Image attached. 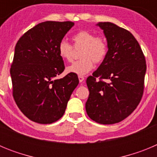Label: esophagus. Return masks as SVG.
Listing matches in <instances>:
<instances>
[{
    "label": "esophagus",
    "mask_w": 157,
    "mask_h": 157,
    "mask_svg": "<svg viewBox=\"0 0 157 157\" xmlns=\"http://www.w3.org/2000/svg\"><path fill=\"white\" fill-rule=\"evenodd\" d=\"M84 79H85V78H84V77H83V76H81V75L78 76V80H79V82H82L84 81Z\"/></svg>",
    "instance_id": "obj_1"
}]
</instances>
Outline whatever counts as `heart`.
Segmentation results:
<instances>
[{"label": "heart", "instance_id": "1", "mask_svg": "<svg viewBox=\"0 0 157 157\" xmlns=\"http://www.w3.org/2000/svg\"><path fill=\"white\" fill-rule=\"evenodd\" d=\"M75 48H82L81 59L74 62L67 67V71L78 75H85L90 71L95 63H101L108 54V44L105 37L95 36L89 30H80L72 37ZM59 56L66 61L71 62L74 56L71 45L66 41H61L58 45Z\"/></svg>", "mask_w": 157, "mask_h": 157}]
</instances>
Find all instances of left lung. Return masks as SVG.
I'll return each instance as SVG.
<instances>
[{
  "instance_id": "8db88e82",
  "label": "left lung",
  "mask_w": 157,
  "mask_h": 157,
  "mask_svg": "<svg viewBox=\"0 0 157 157\" xmlns=\"http://www.w3.org/2000/svg\"><path fill=\"white\" fill-rule=\"evenodd\" d=\"M97 25L104 30L109 50L99 67L87 78L90 95L86 110L97 123L114 124L130 116L140 103L146 63L130 31L109 22Z\"/></svg>"
}]
</instances>
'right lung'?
<instances>
[{
  "mask_svg": "<svg viewBox=\"0 0 157 157\" xmlns=\"http://www.w3.org/2000/svg\"><path fill=\"white\" fill-rule=\"evenodd\" d=\"M70 21H46L30 29L17 41L10 74L12 95L22 112L32 121L49 124L63 116L77 75L64 70L58 45L74 26Z\"/></svg>",
  "mask_w": 157,
  "mask_h": 157,
  "instance_id": "right-lung-1",
  "label": "right lung"
}]
</instances>
